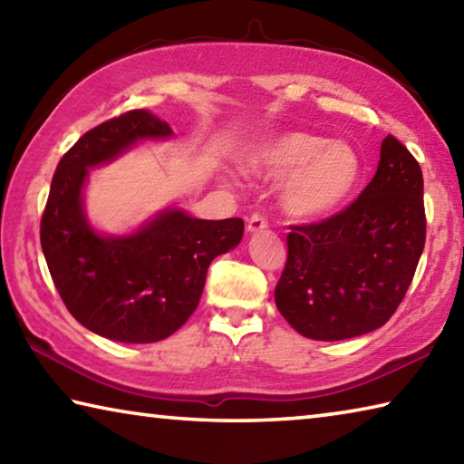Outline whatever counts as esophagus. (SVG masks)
Wrapping results in <instances>:
<instances>
[{"instance_id": "1", "label": "esophagus", "mask_w": 464, "mask_h": 464, "mask_svg": "<svg viewBox=\"0 0 464 464\" xmlns=\"http://www.w3.org/2000/svg\"><path fill=\"white\" fill-rule=\"evenodd\" d=\"M268 227V218H266L264 213H254L247 218V231L249 233H256V231H262Z\"/></svg>"}]
</instances>
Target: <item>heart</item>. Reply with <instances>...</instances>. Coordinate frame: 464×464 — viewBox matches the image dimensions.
<instances>
[{"mask_svg":"<svg viewBox=\"0 0 464 464\" xmlns=\"http://www.w3.org/2000/svg\"><path fill=\"white\" fill-rule=\"evenodd\" d=\"M251 174L285 182L280 204L290 217L313 221L332 215L354 194L362 174L356 149L307 130H290L264 140L249 155Z\"/></svg>","mask_w":464,"mask_h":464,"instance_id":"heart-1","label":"heart"}]
</instances>
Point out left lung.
I'll return each instance as SVG.
<instances>
[{
    "label": "left lung",
    "mask_w": 464,
    "mask_h": 464,
    "mask_svg": "<svg viewBox=\"0 0 464 464\" xmlns=\"http://www.w3.org/2000/svg\"><path fill=\"white\" fill-rule=\"evenodd\" d=\"M426 243L420 163L392 135L358 198L319 223L290 225L274 301L311 340H348L387 324Z\"/></svg>",
    "instance_id": "obj_1"
}]
</instances>
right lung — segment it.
Returning a JSON list of instances; mask_svg holds the SVG:
<instances>
[{
	"instance_id": "add662e5",
	"label": "right lung",
	"mask_w": 464,
	"mask_h": 464,
	"mask_svg": "<svg viewBox=\"0 0 464 464\" xmlns=\"http://www.w3.org/2000/svg\"><path fill=\"white\" fill-rule=\"evenodd\" d=\"M169 135L153 112L129 110L85 132L53 176L41 218L46 266L69 313L108 340L151 343L178 332L198 307L210 262L243 237L241 218L204 221L178 208L127 237L92 231L82 204L88 168Z\"/></svg>"
}]
</instances>
